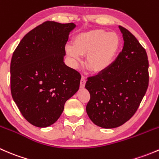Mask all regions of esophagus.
<instances>
[{
	"label": "esophagus",
	"mask_w": 159,
	"mask_h": 159,
	"mask_svg": "<svg viewBox=\"0 0 159 159\" xmlns=\"http://www.w3.org/2000/svg\"><path fill=\"white\" fill-rule=\"evenodd\" d=\"M85 83H86V78H85V77L82 76V77H81V81H80V87H81V89H83V88H84V85H85Z\"/></svg>",
	"instance_id": "esophagus-1"
}]
</instances>
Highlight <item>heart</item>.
<instances>
[{"instance_id":"b5f03b06","label":"heart","mask_w":159,"mask_h":159,"mask_svg":"<svg viewBox=\"0 0 159 159\" xmlns=\"http://www.w3.org/2000/svg\"><path fill=\"white\" fill-rule=\"evenodd\" d=\"M120 48V38L116 33L94 29L78 34L73 44H68L65 51L70 60L78 63L87 54L86 65L90 70L98 72L113 63Z\"/></svg>"}]
</instances>
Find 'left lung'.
<instances>
[{"label":"left lung","mask_w":159,"mask_h":159,"mask_svg":"<svg viewBox=\"0 0 159 159\" xmlns=\"http://www.w3.org/2000/svg\"><path fill=\"white\" fill-rule=\"evenodd\" d=\"M123 49L115 61L97 75L88 78L90 93L86 111L94 124L114 129L128 121L139 108L148 86L145 49L126 28L119 26Z\"/></svg>","instance_id":"left-lung-1"}]
</instances>
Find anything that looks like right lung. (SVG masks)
<instances>
[{"mask_svg":"<svg viewBox=\"0 0 159 159\" xmlns=\"http://www.w3.org/2000/svg\"><path fill=\"white\" fill-rule=\"evenodd\" d=\"M74 23L45 21L28 32L11 62V95L24 118L33 125L48 127L79 89L81 75L64 62L65 44Z\"/></svg>","mask_w":159,"mask_h":159,"instance_id":"1","label":"right lung"}]
</instances>
